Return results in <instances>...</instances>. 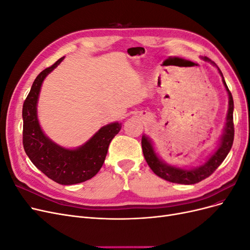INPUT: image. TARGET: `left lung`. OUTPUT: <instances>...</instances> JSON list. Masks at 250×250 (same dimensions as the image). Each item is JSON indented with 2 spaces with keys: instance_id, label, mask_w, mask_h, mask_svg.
Segmentation results:
<instances>
[{
  "instance_id": "left-lung-1",
  "label": "left lung",
  "mask_w": 250,
  "mask_h": 250,
  "mask_svg": "<svg viewBox=\"0 0 250 250\" xmlns=\"http://www.w3.org/2000/svg\"><path fill=\"white\" fill-rule=\"evenodd\" d=\"M202 59L206 60V62H210L208 57H202ZM210 62L215 64L214 62ZM218 71L223 78V75L220 69H218ZM222 81L226 90H228L229 93V113H228V119H226L228 121H226V125L224 128L223 135L221 138L220 145H219L216 152H214V154L208 158L206 164L200 166V167L194 168L191 170L180 169V168L173 167V166H170L168 164H165L163 161L160 160V157L156 155L154 148L152 146V143H151L149 138H147L146 135H143L142 149H143L144 156H145V160L150 169L152 170L157 176H160L161 178L174 184L194 185V184L199 183V181L203 179H206L210 175V174H213L215 170L225 160V157L228 156L229 152L231 149L232 143H233V137H234L233 117H232L233 100H232L231 93L229 92V89L224 81V78L222 79Z\"/></svg>"
}]
</instances>
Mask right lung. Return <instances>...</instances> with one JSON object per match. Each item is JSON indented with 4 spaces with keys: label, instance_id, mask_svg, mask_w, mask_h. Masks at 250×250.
I'll list each match as a JSON object with an SVG mask.
<instances>
[{
    "label": "right lung",
    "instance_id": "1",
    "mask_svg": "<svg viewBox=\"0 0 250 250\" xmlns=\"http://www.w3.org/2000/svg\"><path fill=\"white\" fill-rule=\"evenodd\" d=\"M64 57L40 73L22 105V145L35 167L60 185H75L88 180L99 172L107 154L108 146L119 133L120 123L100 128L94 137L77 149H65L44 135L37 120L36 105L43 79Z\"/></svg>",
    "mask_w": 250,
    "mask_h": 250
}]
</instances>
